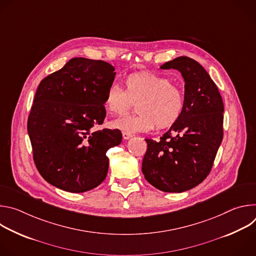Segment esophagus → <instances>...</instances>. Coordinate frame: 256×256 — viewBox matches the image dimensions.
Listing matches in <instances>:
<instances>
[{
  "label": "esophagus",
  "mask_w": 256,
  "mask_h": 256,
  "mask_svg": "<svg viewBox=\"0 0 256 256\" xmlns=\"http://www.w3.org/2000/svg\"><path fill=\"white\" fill-rule=\"evenodd\" d=\"M132 134H130V132H122V138H124V140H128L130 138H132Z\"/></svg>",
  "instance_id": "1"
}]
</instances>
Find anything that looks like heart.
<instances>
[{
	"instance_id": "heart-1",
	"label": "heart",
	"mask_w": 256,
	"mask_h": 256,
	"mask_svg": "<svg viewBox=\"0 0 256 256\" xmlns=\"http://www.w3.org/2000/svg\"><path fill=\"white\" fill-rule=\"evenodd\" d=\"M136 116L122 118L112 122L114 128L126 132H144L169 128L184 110L186 96L182 88L170 79L153 72H132L124 79V90L120 86L109 87L104 105L109 114L124 116L136 103Z\"/></svg>"
}]
</instances>
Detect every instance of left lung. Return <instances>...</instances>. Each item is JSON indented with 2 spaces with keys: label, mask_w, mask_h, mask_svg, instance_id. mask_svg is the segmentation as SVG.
I'll return each mask as SVG.
<instances>
[{
  "label": "left lung",
  "mask_w": 256,
  "mask_h": 256,
  "mask_svg": "<svg viewBox=\"0 0 256 256\" xmlns=\"http://www.w3.org/2000/svg\"><path fill=\"white\" fill-rule=\"evenodd\" d=\"M160 68L181 72L186 81V105L179 120L159 140L146 138L148 148L142 171L157 190L182 192L202 184L212 170L224 134V103L196 60L179 56Z\"/></svg>",
  "instance_id": "1"
}]
</instances>
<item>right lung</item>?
<instances>
[{
	"instance_id": "add662e5",
	"label": "right lung",
	"mask_w": 256,
	"mask_h": 256,
	"mask_svg": "<svg viewBox=\"0 0 256 256\" xmlns=\"http://www.w3.org/2000/svg\"><path fill=\"white\" fill-rule=\"evenodd\" d=\"M114 77L110 64L74 58L40 83L27 130L35 166L52 186L79 194L105 179L106 152L120 144L122 134L92 128L103 124L104 98Z\"/></svg>"
}]
</instances>
